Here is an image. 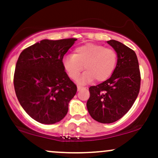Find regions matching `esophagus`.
Instances as JSON below:
<instances>
[{"label":"esophagus","mask_w":158,"mask_h":158,"mask_svg":"<svg viewBox=\"0 0 158 158\" xmlns=\"http://www.w3.org/2000/svg\"><path fill=\"white\" fill-rule=\"evenodd\" d=\"M82 88H83V87L80 86V85H78V86H77V89H78V91H80L81 89H82Z\"/></svg>","instance_id":"esophagus-1"}]
</instances>
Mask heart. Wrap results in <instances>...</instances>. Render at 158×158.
<instances>
[{"instance_id":"heart-1","label":"heart","mask_w":158,"mask_h":158,"mask_svg":"<svg viewBox=\"0 0 158 158\" xmlns=\"http://www.w3.org/2000/svg\"><path fill=\"white\" fill-rule=\"evenodd\" d=\"M118 56L112 49L105 48L98 44H86L75 49L73 55H67L63 59L62 64L72 79H76L83 69L86 71L78 82L89 83L94 79L104 82L111 76L116 67Z\"/></svg>"}]
</instances>
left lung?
Masks as SVG:
<instances>
[{
    "label": "left lung",
    "instance_id": "8db88e82",
    "mask_svg": "<svg viewBox=\"0 0 158 158\" xmlns=\"http://www.w3.org/2000/svg\"><path fill=\"white\" fill-rule=\"evenodd\" d=\"M118 56L116 67L109 79L89 88L87 109L94 120L109 124L119 120L133 106L141 85L135 51L117 40L107 41Z\"/></svg>",
    "mask_w": 158,
    "mask_h": 158
}]
</instances>
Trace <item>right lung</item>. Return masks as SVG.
<instances>
[{
    "mask_svg": "<svg viewBox=\"0 0 158 158\" xmlns=\"http://www.w3.org/2000/svg\"><path fill=\"white\" fill-rule=\"evenodd\" d=\"M76 40H43L20 54L14 78L16 95L24 111L40 123L55 124L67 114L77 87L62 61Z\"/></svg>",
    "mask_w": 158,
    "mask_h": 158,
    "instance_id": "add662e5",
    "label": "right lung"
}]
</instances>
